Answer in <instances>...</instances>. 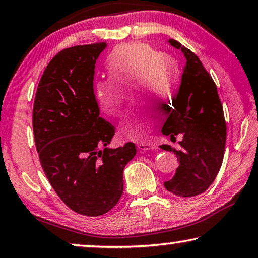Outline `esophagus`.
<instances>
[{
	"instance_id": "1",
	"label": "esophagus",
	"mask_w": 258,
	"mask_h": 258,
	"mask_svg": "<svg viewBox=\"0 0 258 258\" xmlns=\"http://www.w3.org/2000/svg\"><path fill=\"white\" fill-rule=\"evenodd\" d=\"M138 148H139L141 152H148V151L157 150V146H154V145L152 144H147V143H140L138 144Z\"/></svg>"
}]
</instances>
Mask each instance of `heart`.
Listing matches in <instances>:
<instances>
[{"instance_id": "obj_1", "label": "heart", "mask_w": 258, "mask_h": 258, "mask_svg": "<svg viewBox=\"0 0 258 258\" xmlns=\"http://www.w3.org/2000/svg\"><path fill=\"white\" fill-rule=\"evenodd\" d=\"M108 77L94 82L93 92L97 105L107 117H117L124 103V91L132 88V99L161 105L174 99L179 83L177 69L174 61L162 56L158 50L144 43H127L112 50L107 56ZM153 125V115L143 104L131 106L119 122L118 132L128 139L146 137Z\"/></svg>"}]
</instances>
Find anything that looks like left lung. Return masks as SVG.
<instances>
[{
    "label": "left lung",
    "instance_id": "8db88e82",
    "mask_svg": "<svg viewBox=\"0 0 258 258\" xmlns=\"http://www.w3.org/2000/svg\"><path fill=\"white\" fill-rule=\"evenodd\" d=\"M168 43L182 51L186 65L161 130L170 140L182 136L180 151L169 145L160 146L176 154L180 161L173 179L164 184L177 197L190 198L206 191L215 180L223 161L227 127L216 85L201 60L175 39Z\"/></svg>",
    "mask_w": 258,
    "mask_h": 258
}]
</instances>
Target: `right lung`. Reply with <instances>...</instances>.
Returning <instances> with one entry per match:
<instances>
[{
	"instance_id": "add662e5",
	"label": "right lung",
	"mask_w": 258,
	"mask_h": 258,
	"mask_svg": "<svg viewBox=\"0 0 258 258\" xmlns=\"http://www.w3.org/2000/svg\"><path fill=\"white\" fill-rule=\"evenodd\" d=\"M106 46L58 52L43 72L32 110L36 148L50 184L69 208L86 216L117 205L124 168L137 154L133 143L108 147L114 127L100 117L94 98V68Z\"/></svg>"
}]
</instances>
